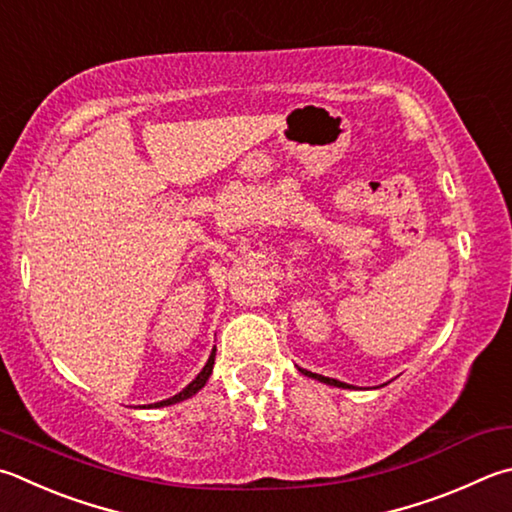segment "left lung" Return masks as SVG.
Wrapping results in <instances>:
<instances>
[{"label": "left lung", "instance_id": "1", "mask_svg": "<svg viewBox=\"0 0 512 512\" xmlns=\"http://www.w3.org/2000/svg\"><path fill=\"white\" fill-rule=\"evenodd\" d=\"M304 376H309V378H315V380H320V383H324V385H331V387H340V389H353L351 385H347V383H342V380H336V378H327V376H320V374H313V371H306V369H300Z\"/></svg>", "mask_w": 512, "mask_h": 512}]
</instances>
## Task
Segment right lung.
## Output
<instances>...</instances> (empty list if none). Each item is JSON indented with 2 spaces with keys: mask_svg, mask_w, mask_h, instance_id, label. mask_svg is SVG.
<instances>
[{
  "mask_svg": "<svg viewBox=\"0 0 512 512\" xmlns=\"http://www.w3.org/2000/svg\"><path fill=\"white\" fill-rule=\"evenodd\" d=\"M215 351H217V349H212L208 362H206V365H203V369L199 371L197 378H194L188 387H183L181 392H179V394H174L172 398H165V401L152 403V405H147V407H165V405H174V403H181V401H185V398H192L194 394H197L199 389L208 383V378H210V374H212V367H215Z\"/></svg>",
  "mask_w": 512,
  "mask_h": 512,
  "instance_id": "1",
  "label": "right lung"
}]
</instances>
